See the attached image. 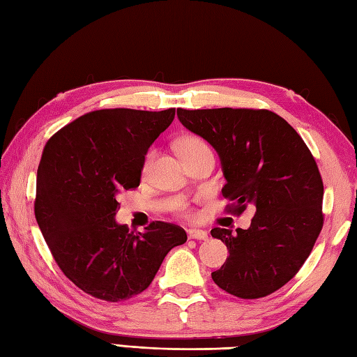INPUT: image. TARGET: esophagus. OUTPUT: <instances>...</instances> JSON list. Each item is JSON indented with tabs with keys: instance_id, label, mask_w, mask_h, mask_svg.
Listing matches in <instances>:
<instances>
[{
	"instance_id": "34e87169",
	"label": "esophagus",
	"mask_w": 357,
	"mask_h": 357,
	"mask_svg": "<svg viewBox=\"0 0 357 357\" xmlns=\"http://www.w3.org/2000/svg\"><path fill=\"white\" fill-rule=\"evenodd\" d=\"M187 234L190 239H198V241H206L208 238V233L201 229H188Z\"/></svg>"
}]
</instances>
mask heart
<instances>
[{"label":"heart","instance_id":"obj_1","mask_svg":"<svg viewBox=\"0 0 357 357\" xmlns=\"http://www.w3.org/2000/svg\"><path fill=\"white\" fill-rule=\"evenodd\" d=\"M176 147H178L179 155L183 156V159L192 156L195 153H198V151H201L204 149H208L206 141L201 139L199 136H193V135H187V136H184V138H181L176 144ZM151 159H153V151H150V153L146 156V161H144V165H142V173L144 174H146L150 170ZM178 211L185 218H193L196 215L195 210L190 207V204L185 202V201H181L178 204Z\"/></svg>","mask_w":357,"mask_h":357}]
</instances>
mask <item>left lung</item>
Here are the masks:
<instances>
[{
    "mask_svg": "<svg viewBox=\"0 0 357 357\" xmlns=\"http://www.w3.org/2000/svg\"><path fill=\"white\" fill-rule=\"evenodd\" d=\"M188 130L210 142L221 158L227 211L256 213L247 230L216 227L229 259L211 273L215 284L241 299H259L296 276L324 225V183L301 135L265 109H178Z\"/></svg>",
    "mask_w": 357,
    "mask_h": 357,
    "instance_id": "1",
    "label": "left lung"
}]
</instances>
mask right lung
Returning a JSON list of instances; mask_svg holds the SVG:
<instances>
[{
  "label": "right lung",
  "mask_w": 357,
  "mask_h": 357,
  "mask_svg": "<svg viewBox=\"0 0 357 357\" xmlns=\"http://www.w3.org/2000/svg\"><path fill=\"white\" fill-rule=\"evenodd\" d=\"M173 118L174 109L93 110L45 142L36 222L58 267L96 299L142 293L167 253L187 241L184 229L170 222L153 221L135 234L115 221L118 195L139 185L147 150Z\"/></svg>",
  "instance_id": "add662e5"
}]
</instances>
